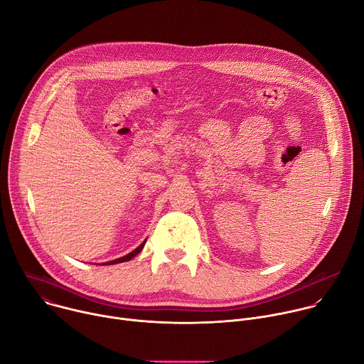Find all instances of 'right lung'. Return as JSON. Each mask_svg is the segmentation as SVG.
I'll return each mask as SVG.
<instances>
[{"instance_id": "right-lung-1", "label": "right lung", "mask_w": 364, "mask_h": 364, "mask_svg": "<svg viewBox=\"0 0 364 364\" xmlns=\"http://www.w3.org/2000/svg\"><path fill=\"white\" fill-rule=\"evenodd\" d=\"M144 245H145V242H142L136 249H134L132 252H129L128 255H125V256H122V257H119V259H115V261H111V262H107L105 265H114V264H121V262H127V261H131L132 257H135L141 250H142V247H144Z\"/></svg>"}]
</instances>
